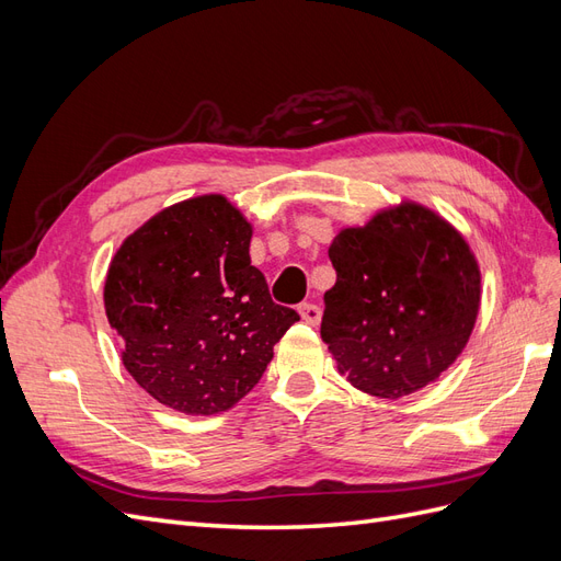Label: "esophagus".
Listing matches in <instances>:
<instances>
[{"label": "esophagus", "mask_w": 561, "mask_h": 561, "mask_svg": "<svg viewBox=\"0 0 561 561\" xmlns=\"http://www.w3.org/2000/svg\"><path fill=\"white\" fill-rule=\"evenodd\" d=\"M299 316L304 322H309V325H318L322 318V311H320V307H316V304H301Z\"/></svg>", "instance_id": "obj_1"}]
</instances>
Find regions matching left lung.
Masks as SVG:
<instances>
[{
	"instance_id": "8db88e82",
	"label": "left lung",
	"mask_w": 561,
	"mask_h": 561,
	"mask_svg": "<svg viewBox=\"0 0 561 561\" xmlns=\"http://www.w3.org/2000/svg\"><path fill=\"white\" fill-rule=\"evenodd\" d=\"M336 283L320 334L339 375L367 396L398 400L433 383L463 353L482 274L463 233L402 198L330 245Z\"/></svg>"
}]
</instances>
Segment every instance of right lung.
Masks as SVG:
<instances>
[{
  "label": "right lung",
  "mask_w": 561,
  "mask_h": 561,
  "mask_svg": "<svg viewBox=\"0 0 561 561\" xmlns=\"http://www.w3.org/2000/svg\"><path fill=\"white\" fill-rule=\"evenodd\" d=\"M252 225L225 194L173 203L118 245L105 313L128 375L192 416L227 412L262 379L299 320L250 264Z\"/></svg>",
  "instance_id": "1"
}]
</instances>
